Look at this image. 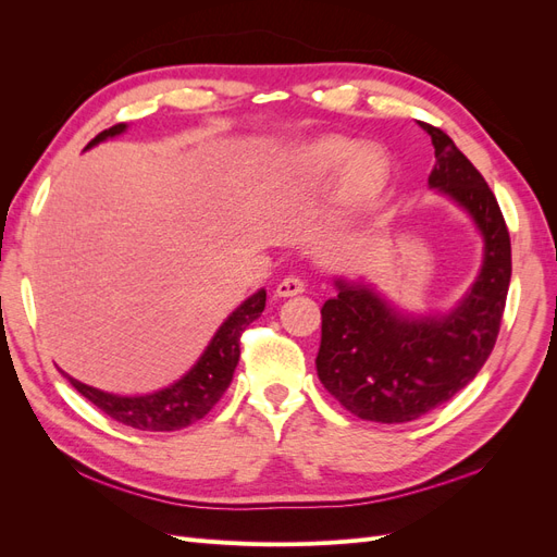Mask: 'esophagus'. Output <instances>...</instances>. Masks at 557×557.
Masks as SVG:
<instances>
[{
  "instance_id": "obj_1",
  "label": "esophagus",
  "mask_w": 557,
  "mask_h": 557,
  "mask_svg": "<svg viewBox=\"0 0 557 557\" xmlns=\"http://www.w3.org/2000/svg\"><path fill=\"white\" fill-rule=\"evenodd\" d=\"M301 293H305V281L297 278V276L283 278L276 285V297H295V295H301Z\"/></svg>"
}]
</instances>
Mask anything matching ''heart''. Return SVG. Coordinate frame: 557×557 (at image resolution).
<instances>
[{
    "instance_id": "b5f03b06",
    "label": "heart",
    "mask_w": 557,
    "mask_h": 557,
    "mask_svg": "<svg viewBox=\"0 0 557 557\" xmlns=\"http://www.w3.org/2000/svg\"><path fill=\"white\" fill-rule=\"evenodd\" d=\"M391 178V162L379 146L330 134L297 148L288 160V181L299 190H323L336 181V201L346 211L372 205Z\"/></svg>"
}]
</instances>
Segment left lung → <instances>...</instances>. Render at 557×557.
<instances>
[{
    "label": "left lung",
    "mask_w": 557,
    "mask_h": 557,
    "mask_svg": "<svg viewBox=\"0 0 557 557\" xmlns=\"http://www.w3.org/2000/svg\"><path fill=\"white\" fill-rule=\"evenodd\" d=\"M432 137V190L455 201L476 225L483 262L476 281L446 313L399 311L372 283L334 278L315 358L325 391L362 420L409 423L442 407L474 379L499 334L511 281V239L493 190L446 132Z\"/></svg>",
    "instance_id": "obj_1"
}]
</instances>
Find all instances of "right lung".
Returning <instances> with one entry per match:
<instances>
[{
    "label": "right lung",
    "mask_w": 557,
    "mask_h": 557,
    "mask_svg": "<svg viewBox=\"0 0 557 557\" xmlns=\"http://www.w3.org/2000/svg\"><path fill=\"white\" fill-rule=\"evenodd\" d=\"M125 129L127 125L121 123L99 132L86 146V150L117 137V134H123ZM264 288L242 301V305L223 320V325L215 330L213 339L209 342L205 352H201L199 360L190 367V372H185L178 381L162 387V391L148 395H113L76 381L74 376L64 374L62 369L60 372L83 397L90 399L99 411H104L107 416L117 420V423L146 432L183 430L197 423L199 418H205L215 407V401L225 395L242 356L239 336L252 320L260 318V313L264 311Z\"/></svg>",
    "instance_id": "right-lung-1"
}]
</instances>
